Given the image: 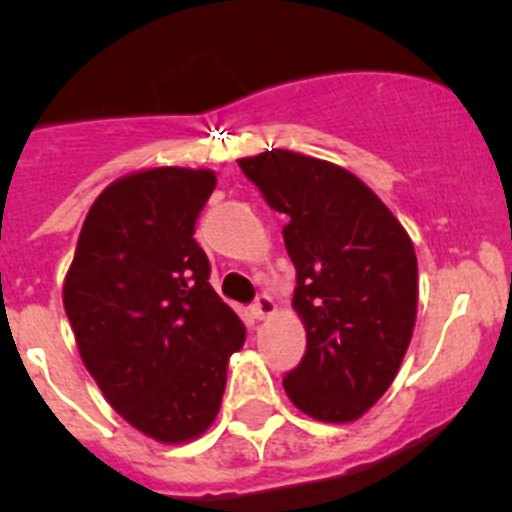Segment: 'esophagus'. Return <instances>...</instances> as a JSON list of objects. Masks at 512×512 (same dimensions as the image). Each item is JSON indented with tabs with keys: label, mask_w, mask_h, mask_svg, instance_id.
Returning <instances> with one entry per match:
<instances>
[{
	"label": "esophagus",
	"mask_w": 512,
	"mask_h": 512,
	"mask_svg": "<svg viewBox=\"0 0 512 512\" xmlns=\"http://www.w3.org/2000/svg\"><path fill=\"white\" fill-rule=\"evenodd\" d=\"M272 313H275V303H272L270 295H260V298L252 303V315H255L257 321H265Z\"/></svg>",
	"instance_id": "obj_1"
}]
</instances>
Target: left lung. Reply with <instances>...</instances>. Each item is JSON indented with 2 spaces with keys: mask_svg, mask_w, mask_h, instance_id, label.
<instances>
[{
  "mask_svg": "<svg viewBox=\"0 0 512 512\" xmlns=\"http://www.w3.org/2000/svg\"><path fill=\"white\" fill-rule=\"evenodd\" d=\"M237 164L288 217L293 308L308 346L283 379L285 394L318 422H356L396 379L412 341L419 280L407 229L331 161L272 148Z\"/></svg>",
  "mask_w": 512,
  "mask_h": 512,
  "instance_id": "obj_1",
  "label": "left lung"
}]
</instances>
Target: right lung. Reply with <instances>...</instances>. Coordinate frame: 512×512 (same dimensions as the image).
Masks as SVG:
<instances>
[{"label":"right lung","mask_w":512,"mask_h":512,"mask_svg":"<svg viewBox=\"0 0 512 512\" xmlns=\"http://www.w3.org/2000/svg\"><path fill=\"white\" fill-rule=\"evenodd\" d=\"M212 169L154 166L105 186L62 285L85 369L146 437L184 444L217 419L245 326L209 285L194 222Z\"/></svg>","instance_id":"add662e5"}]
</instances>
